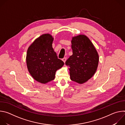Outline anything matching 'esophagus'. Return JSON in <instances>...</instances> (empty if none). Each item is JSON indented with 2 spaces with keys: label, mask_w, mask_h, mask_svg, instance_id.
Listing matches in <instances>:
<instances>
[{
  "label": "esophagus",
  "mask_w": 125,
  "mask_h": 125,
  "mask_svg": "<svg viewBox=\"0 0 125 125\" xmlns=\"http://www.w3.org/2000/svg\"><path fill=\"white\" fill-rule=\"evenodd\" d=\"M66 59H67L66 57H64V58L62 59V60H63V61L64 63H65V62H66Z\"/></svg>",
  "instance_id": "esophagus-1"
}]
</instances>
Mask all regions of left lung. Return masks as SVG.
<instances>
[{"label":"left lung","mask_w":125,"mask_h":125,"mask_svg":"<svg viewBox=\"0 0 125 125\" xmlns=\"http://www.w3.org/2000/svg\"><path fill=\"white\" fill-rule=\"evenodd\" d=\"M71 42L73 54L65 64L70 67L71 80L82 84L95 74L99 56L94 44L85 35L80 34L73 37Z\"/></svg>","instance_id":"1"}]
</instances>
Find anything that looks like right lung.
Here are the masks:
<instances>
[{
    "mask_svg": "<svg viewBox=\"0 0 125 125\" xmlns=\"http://www.w3.org/2000/svg\"><path fill=\"white\" fill-rule=\"evenodd\" d=\"M53 41L51 34H42L27 50L26 62L29 72L35 80L42 83L54 80L56 71L64 64L52 48Z\"/></svg>",
    "mask_w": 125,
    "mask_h": 125,
    "instance_id": "obj_1",
    "label": "right lung"
}]
</instances>
